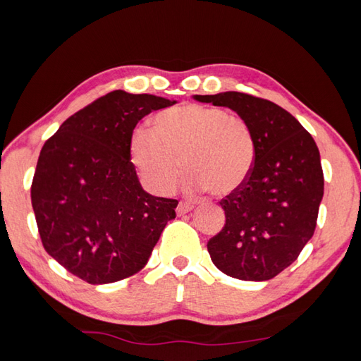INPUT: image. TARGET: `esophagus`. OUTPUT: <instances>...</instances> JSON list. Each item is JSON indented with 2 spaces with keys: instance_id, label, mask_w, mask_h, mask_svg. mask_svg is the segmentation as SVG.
Masks as SVG:
<instances>
[{
  "instance_id": "esophagus-1",
  "label": "esophagus",
  "mask_w": 361,
  "mask_h": 361,
  "mask_svg": "<svg viewBox=\"0 0 361 361\" xmlns=\"http://www.w3.org/2000/svg\"><path fill=\"white\" fill-rule=\"evenodd\" d=\"M192 209H194V206L190 204V203H188V202H180L178 206H176V214H178V216H185V214L190 212Z\"/></svg>"
}]
</instances>
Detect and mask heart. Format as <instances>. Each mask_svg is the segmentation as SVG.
<instances>
[{
	"instance_id": "1",
	"label": "heart",
	"mask_w": 361,
	"mask_h": 361,
	"mask_svg": "<svg viewBox=\"0 0 361 361\" xmlns=\"http://www.w3.org/2000/svg\"><path fill=\"white\" fill-rule=\"evenodd\" d=\"M130 158L142 183L157 194L175 189L189 169L190 194L212 190L225 197L248 181L255 167L256 142L239 114L220 106L181 105L159 113L155 128L140 124L130 135Z\"/></svg>"
}]
</instances>
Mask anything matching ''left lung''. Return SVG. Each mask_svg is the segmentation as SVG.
Segmentation results:
<instances>
[{
  "label": "left lung",
  "instance_id": "left-lung-1",
  "mask_svg": "<svg viewBox=\"0 0 361 361\" xmlns=\"http://www.w3.org/2000/svg\"><path fill=\"white\" fill-rule=\"evenodd\" d=\"M194 97L234 110L256 142L248 181L220 202L226 221L208 242L212 262L235 279H273L315 233L324 194L319 150L295 116L267 99L239 91Z\"/></svg>",
  "mask_w": 361,
  "mask_h": 361
}]
</instances>
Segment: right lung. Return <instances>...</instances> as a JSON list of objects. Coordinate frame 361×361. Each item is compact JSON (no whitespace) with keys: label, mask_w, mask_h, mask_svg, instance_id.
<instances>
[{"label":"right lung","mask_w":361,"mask_h":361,"mask_svg":"<svg viewBox=\"0 0 361 361\" xmlns=\"http://www.w3.org/2000/svg\"><path fill=\"white\" fill-rule=\"evenodd\" d=\"M111 91L68 118L42 147L30 200L46 252L88 283L142 270L178 200L145 192L130 135L145 114L173 105Z\"/></svg>","instance_id":"1"}]
</instances>
